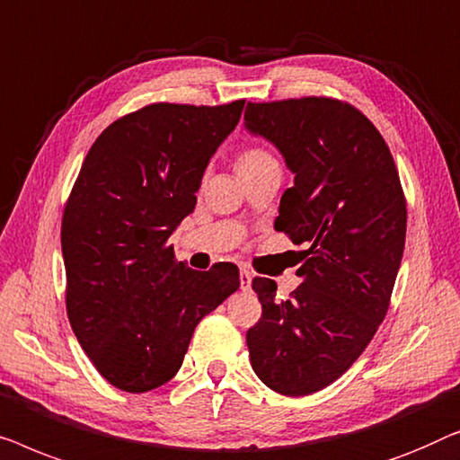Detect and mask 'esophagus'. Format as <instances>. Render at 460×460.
I'll use <instances>...</instances> for the list:
<instances>
[{"mask_svg": "<svg viewBox=\"0 0 460 460\" xmlns=\"http://www.w3.org/2000/svg\"><path fill=\"white\" fill-rule=\"evenodd\" d=\"M239 283H242V289L243 292H248V289L252 288V273L248 269H242L239 270Z\"/></svg>", "mask_w": 460, "mask_h": 460, "instance_id": "34e87169", "label": "esophagus"}]
</instances>
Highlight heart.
Here are the masks:
<instances>
[{"instance_id": "1", "label": "heart", "mask_w": 460, "mask_h": 460, "mask_svg": "<svg viewBox=\"0 0 460 460\" xmlns=\"http://www.w3.org/2000/svg\"><path fill=\"white\" fill-rule=\"evenodd\" d=\"M267 160H273L269 152L261 150V147H248V150H243L239 154L237 158V171L239 168H252V166H258L262 163H267Z\"/></svg>"}]
</instances>
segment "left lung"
<instances>
[{
    "label": "left lung",
    "mask_w": 460,
    "mask_h": 460,
    "mask_svg": "<svg viewBox=\"0 0 460 460\" xmlns=\"http://www.w3.org/2000/svg\"><path fill=\"white\" fill-rule=\"evenodd\" d=\"M243 119L294 172L275 229L308 245L288 300H277L275 281H252L262 316L245 335L250 362L270 390L308 396L341 377L385 319L404 252V191L390 147L350 103L248 102Z\"/></svg>",
    "instance_id": "left-lung-1"
}]
</instances>
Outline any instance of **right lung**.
<instances>
[{
    "label": "right lung",
    "instance_id": "add662e5",
    "mask_svg": "<svg viewBox=\"0 0 460 460\" xmlns=\"http://www.w3.org/2000/svg\"><path fill=\"white\" fill-rule=\"evenodd\" d=\"M243 103L160 102L114 120L64 206L70 327L102 377L122 392L171 381L198 323L237 292L235 264L193 270L174 261L168 237L196 208L206 166Z\"/></svg>",
    "mask_w": 460,
    "mask_h": 460
}]
</instances>
